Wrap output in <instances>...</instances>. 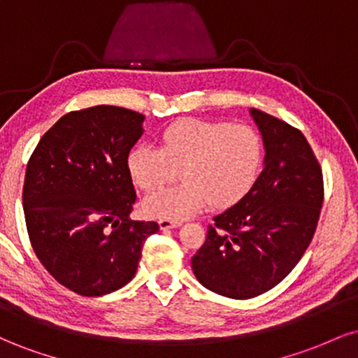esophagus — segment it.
I'll return each instance as SVG.
<instances>
[{"instance_id":"34e87169","label":"esophagus","mask_w":358,"mask_h":358,"mask_svg":"<svg viewBox=\"0 0 358 358\" xmlns=\"http://www.w3.org/2000/svg\"><path fill=\"white\" fill-rule=\"evenodd\" d=\"M158 224H159V229H162V231H168V229L180 227V225H182V222H180V220H170V219H162L158 222Z\"/></svg>"}]
</instances>
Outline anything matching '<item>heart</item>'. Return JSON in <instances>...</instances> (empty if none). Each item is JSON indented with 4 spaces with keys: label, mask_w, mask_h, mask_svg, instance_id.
<instances>
[{
    "label": "heart",
    "mask_w": 358,
    "mask_h": 358,
    "mask_svg": "<svg viewBox=\"0 0 358 358\" xmlns=\"http://www.w3.org/2000/svg\"><path fill=\"white\" fill-rule=\"evenodd\" d=\"M264 146L252 127L224 121L182 119L168 126L158 148L127 155V173L143 192L163 188L178 171L182 183L143 202L148 217L183 220L207 203L227 208L248 195L262 165Z\"/></svg>",
    "instance_id": "b5f03b06"
}]
</instances>
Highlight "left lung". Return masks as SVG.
<instances>
[{
  "mask_svg": "<svg viewBox=\"0 0 358 358\" xmlns=\"http://www.w3.org/2000/svg\"><path fill=\"white\" fill-rule=\"evenodd\" d=\"M264 145L262 171L248 195L213 217L192 257L199 282L220 296L256 298L303 257L320 219L323 175L301 131L249 109Z\"/></svg>",
  "mask_w": 358,
  "mask_h": 358,
  "instance_id": "1",
  "label": "left lung"
}]
</instances>
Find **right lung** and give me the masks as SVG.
<instances>
[{"label": "right lung", "mask_w": 358, "mask_h": 358, "mask_svg": "<svg viewBox=\"0 0 358 358\" xmlns=\"http://www.w3.org/2000/svg\"><path fill=\"white\" fill-rule=\"evenodd\" d=\"M145 116L117 106L65 114L27 165L23 210L43 268L82 296H102L134 278L156 222H133L136 192L127 155Z\"/></svg>", "instance_id": "obj_1"}]
</instances>
